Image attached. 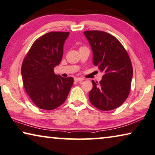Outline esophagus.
<instances>
[{
	"mask_svg": "<svg viewBox=\"0 0 155 155\" xmlns=\"http://www.w3.org/2000/svg\"><path fill=\"white\" fill-rule=\"evenodd\" d=\"M84 80V78H74V81L77 82H79V81H82Z\"/></svg>",
	"mask_w": 155,
	"mask_h": 155,
	"instance_id": "1",
	"label": "esophagus"
}]
</instances>
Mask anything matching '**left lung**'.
<instances>
[{
    "mask_svg": "<svg viewBox=\"0 0 155 155\" xmlns=\"http://www.w3.org/2000/svg\"><path fill=\"white\" fill-rule=\"evenodd\" d=\"M84 33L91 46L93 64L104 72L100 83L92 81L90 101L101 110L115 109L123 104L130 91L133 77L131 60L122 44L110 34L100 31Z\"/></svg>",
    "mask_w": 155,
    "mask_h": 155,
    "instance_id": "obj_1",
    "label": "left lung"
}]
</instances>
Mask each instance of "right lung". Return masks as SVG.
<instances>
[{"label":"right lung","instance_id":"obj_1","mask_svg":"<svg viewBox=\"0 0 155 155\" xmlns=\"http://www.w3.org/2000/svg\"><path fill=\"white\" fill-rule=\"evenodd\" d=\"M69 32H49L33 44L24 58L21 75L24 88L32 101L44 110H54L66 100L73 85L72 77L54 73L61 62L63 45Z\"/></svg>","mask_w":155,"mask_h":155}]
</instances>
